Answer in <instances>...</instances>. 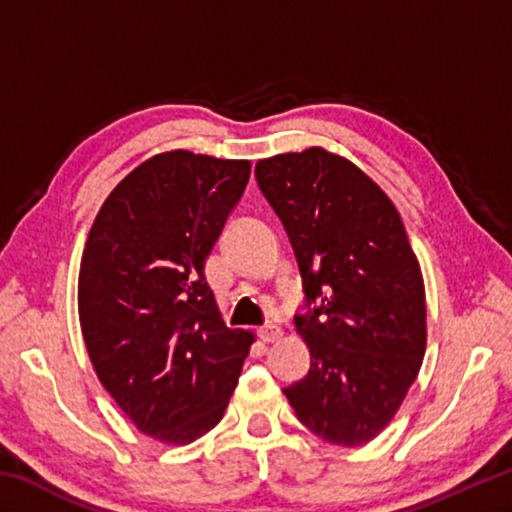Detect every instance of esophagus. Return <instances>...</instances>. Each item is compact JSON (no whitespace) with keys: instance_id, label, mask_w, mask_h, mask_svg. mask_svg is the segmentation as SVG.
Instances as JSON below:
<instances>
[{"instance_id":"34e87169","label":"esophagus","mask_w":512,"mask_h":512,"mask_svg":"<svg viewBox=\"0 0 512 512\" xmlns=\"http://www.w3.org/2000/svg\"><path fill=\"white\" fill-rule=\"evenodd\" d=\"M257 336H259V339H262L264 343H275V341L282 339V329L277 327V325L268 323V325H264L262 329H259Z\"/></svg>"}]
</instances>
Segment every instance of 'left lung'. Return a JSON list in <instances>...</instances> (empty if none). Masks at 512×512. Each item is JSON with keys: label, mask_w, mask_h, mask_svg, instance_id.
I'll return each instance as SVG.
<instances>
[{"label": "left lung", "mask_w": 512, "mask_h": 512, "mask_svg": "<svg viewBox=\"0 0 512 512\" xmlns=\"http://www.w3.org/2000/svg\"><path fill=\"white\" fill-rule=\"evenodd\" d=\"M255 178L305 293L293 323L311 366L284 395L318 438L368 443L400 409L427 345L424 282L400 214L366 173L318 146L259 160Z\"/></svg>", "instance_id": "obj_1"}]
</instances>
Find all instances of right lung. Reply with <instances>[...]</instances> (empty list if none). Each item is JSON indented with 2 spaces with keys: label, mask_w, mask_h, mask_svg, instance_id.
I'll list each match as a JSON object with an SVG mask.
<instances>
[{
  "label": "right lung",
  "mask_w": 512,
  "mask_h": 512,
  "mask_svg": "<svg viewBox=\"0 0 512 512\" xmlns=\"http://www.w3.org/2000/svg\"><path fill=\"white\" fill-rule=\"evenodd\" d=\"M250 162L171 151L112 189L79 275L85 348L135 427L192 443L223 418L250 350L223 325L205 259L244 196Z\"/></svg>",
  "instance_id": "add662e5"
}]
</instances>
